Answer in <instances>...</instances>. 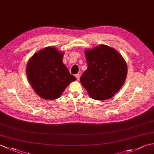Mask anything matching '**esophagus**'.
Instances as JSON below:
<instances>
[{
  "mask_svg": "<svg viewBox=\"0 0 154 154\" xmlns=\"http://www.w3.org/2000/svg\"><path fill=\"white\" fill-rule=\"evenodd\" d=\"M75 77L77 78V80H79V78H80V74H77V75H75Z\"/></svg>",
  "mask_w": 154,
  "mask_h": 154,
  "instance_id": "34e87169",
  "label": "esophagus"
}]
</instances>
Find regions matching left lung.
<instances>
[{
	"mask_svg": "<svg viewBox=\"0 0 154 154\" xmlns=\"http://www.w3.org/2000/svg\"><path fill=\"white\" fill-rule=\"evenodd\" d=\"M85 55L88 67L80 78L81 84L93 99H110L125 81L126 61L116 50L105 45L86 50Z\"/></svg>",
	"mask_w": 154,
	"mask_h": 154,
	"instance_id": "obj_1",
	"label": "left lung"
}]
</instances>
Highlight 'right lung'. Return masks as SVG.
I'll return each mask as SVG.
<instances>
[{"label":"right lung","mask_w":154,"mask_h":154,"mask_svg":"<svg viewBox=\"0 0 154 154\" xmlns=\"http://www.w3.org/2000/svg\"><path fill=\"white\" fill-rule=\"evenodd\" d=\"M63 56L56 48L48 47L34 54L27 64L28 79L44 99H58L68 85L76 80L63 63Z\"/></svg>","instance_id":"obj_1"}]
</instances>
